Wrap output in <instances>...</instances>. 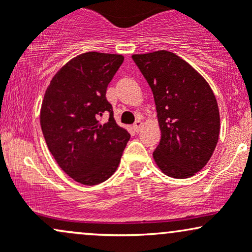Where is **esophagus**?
I'll return each instance as SVG.
<instances>
[{
	"mask_svg": "<svg viewBox=\"0 0 252 252\" xmlns=\"http://www.w3.org/2000/svg\"><path fill=\"white\" fill-rule=\"evenodd\" d=\"M134 130L136 132H138L141 130V128H142V122H141V121H136V122L134 123Z\"/></svg>",
	"mask_w": 252,
	"mask_h": 252,
	"instance_id": "34e87169",
	"label": "esophagus"
}]
</instances>
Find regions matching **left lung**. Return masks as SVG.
Returning a JSON list of instances; mask_svg holds the SVG:
<instances>
[{
  "label": "left lung",
  "mask_w": 252,
  "mask_h": 252,
  "mask_svg": "<svg viewBox=\"0 0 252 252\" xmlns=\"http://www.w3.org/2000/svg\"><path fill=\"white\" fill-rule=\"evenodd\" d=\"M154 96L161 140L153 153L164 174L186 179L215 152L220 117L215 94L189 63L168 51L131 57Z\"/></svg>",
  "instance_id": "left-lung-1"
}]
</instances>
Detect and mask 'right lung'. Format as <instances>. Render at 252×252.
I'll list each match as a JSON object with an SVG mask.
<instances>
[{"instance_id": "add662e5", "label": "right lung", "mask_w": 252, "mask_h": 252, "mask_svg": "<svg viewBox=\"0 0 252 252\" xmlns=\"http://www.w3.org/2000/svg\"><path fill=\"white\" fill-rule=\"evenodd\" d=\"M121 54L88 52L63 66L46 90L40 124L51 154L73 180L94 186L117 169L130 134L117 126L106 88ZM109 114L102 125L100 117Z\"/></svg>"}]
</instances>
